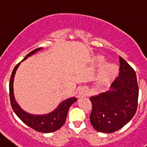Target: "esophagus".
I'll return each mask as SVG.
<instances>
[{
  "label": "esophagus",
  "mask_w": 147,
  "mask_h": 147,
  "mask_svg": "<svg viewBox=\"0 0 147 147\" xmlns=\"http://www.w3.org/2000/svg\"><path fill=\"white\" fill-rule=\"evenodd\" d=\"M79 93H80V95H81V96H87L88 95V90L86 88H80Z\"/></svg>",
  "instance_id": "obj_1"
}]
</instances>
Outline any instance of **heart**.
I'll return each instance as SVG.
<instances>
[{
  "label": "heart",
  "mask_w": 147,
  "mask_h": 147,
  "mask_svg": "<svg viewBox=\"0 0 147 147\" xmlns=\"http://www.w3.org/2000/svg\"><path fill=\"white\" fill-rule=\"evenodd\" d=\"M98 65H102L104 63V59L102 56H99L97 59ZM118 67L114 63H107L102 67L99 72V76L98 79L101 82H106L111 80L115 74L117 73Z\"/></svg>",
  "instance_id": "obj_1"
}]
</instances>
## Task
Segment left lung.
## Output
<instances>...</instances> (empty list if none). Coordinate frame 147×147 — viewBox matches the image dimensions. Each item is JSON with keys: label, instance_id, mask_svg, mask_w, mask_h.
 <instances>
[{"label": "left lung", "instance_id": "left-lung-1", "mask_svg": "<svg viewBox=\"0 0 147 147\" xmlns=\"http://www.w3.org/2000/svg\"><path fill=\"white\" fill-rule=\"evenodd\" d=\"M119 75L111 90L91 96L90 121L95 130L113 133L134 117L138 107V86L134 70L119 56Z\"/></svg>", "mask_w": 147, "mask_h": 147}]
</instances>
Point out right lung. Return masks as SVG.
Masks as SVG:
<instances>
[{
    "label": "right lung",
    "mask_w": 147,
    "mask_h": 147,
    "mask_svg": "<svg viewBox=\"0 0 147 147\" xmlns=\"http://www.w3.org/2000/svg\"><path fill=\"white\" fill-rule=\"evenodd\" d=\"M40 49L41 48H39L29 52L24 59H26L28 56H32L35 52L40 50ZM20 63H17L16 67H14L11 77H10V81H9V98H10V102H11L13 111L16 113V115L23 123H24L28 127H30L31 128H32L35 131L42 132V133H50V132L59 130L66 121L67 115L69 107L72 105V103L76 101L77 98L74 97V98L66 99L65 101L61 102L54 111L48 115H32L24 111L15 101L13 88L14 76Z\"/></svg>",
    "instance_id": "right-lung-1"
}]
</instances>
